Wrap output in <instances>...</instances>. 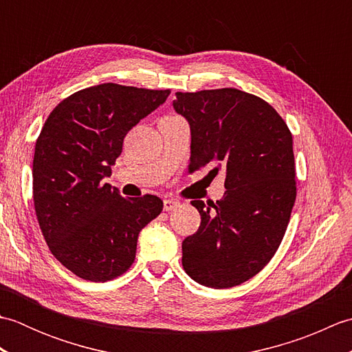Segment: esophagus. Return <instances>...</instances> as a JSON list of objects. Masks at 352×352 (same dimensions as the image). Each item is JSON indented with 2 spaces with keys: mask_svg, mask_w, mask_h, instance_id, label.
<instances>
[{
  "mask_svg": "<svg viewBox=\"0 0 352 352\" xmlns=\"http://www.w3.org/2000/svg\"><path fill=\"white\" fill-rule=\"evenodd\" d=\"M178 206H180V201H175V199H164L163 201V208L166 212L174 210V208H177Z\"/></svg>",
  "mask_w": 352,
  "mask_h": 352,
  "instance_id": "1",
  "label": "esophagus"
}]
</instances>
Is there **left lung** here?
<instances>
[{
    "instance_id": "8db88e82",
    "label": "left lung",
    "mask_w": 352,
    "mask_h": 352,
    "mask_svg": "<svg viewBox=\"0 0 352 352\" xmlns=\"http://www.w3.org/2000/svg\"><path fill=\"white\" fill-rule=\"evenodd\" d=\"M190 125L189 170L226 174L216 203L195 199L201 223L183 241V267L207 287L239 286L278 250L296 198L292 133L265 100L234 87L177 92Z\"/></svg>"
}]
</instances>
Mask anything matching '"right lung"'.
I'll return each mask as SVG.
<instances>
[{"label": "right lung", "mask_w": 352, "mask_h": 352, "mask_svg": "<svg viewBox=\"0 0 352 352\" xmlns=\"http://www.w3.org/2000/svg\"><path fill=\"white\" fill-rule=\"evenodd\" d=\"M170 91L104 83L65 98L36 140L33 201L50 251L72 274L104 283L136 257L138 236L163 210L155 195L124 198L104 178L124 138Z\"/></svg>", "instance_id": "1"}]
</instances>
